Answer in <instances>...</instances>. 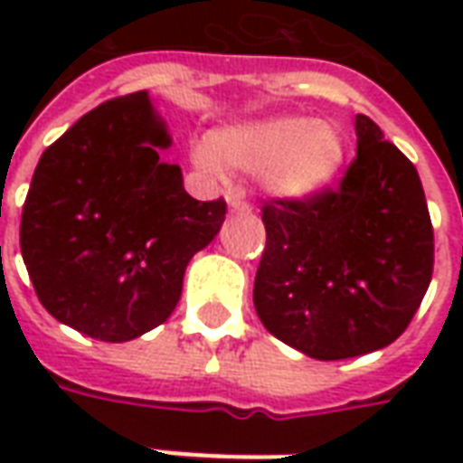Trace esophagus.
<instances>
[{
  "instance_id": "obj_1",
  "label": "esophagus",
  "mask_w": 463,
  "mask_h": 463,
  "mask_svg": "<svg viewBox=\"0 0 463 463\" xmlns=\"http://www.w3.org/2000/svg\"><path fill=\"white\" fill-rule=\"evenodd\" d=\"M228 205H231L232 213H250L252 211V205L245 201V195H242V193H231Z\"/></svg>"
}]
</instances>
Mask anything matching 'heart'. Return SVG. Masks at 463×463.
Instances as JSON below:
<instances>
[{
  "label": "heart",
  "instance_id": "heart-1",
  "mask_svg": "<svg viewBox=\"0 0 463 463\" xmlns=\"http://www.w3.org/2000/svg\"><path fill=\"white\" fill-rule=\"evenodd\" d=\"M345 153V136L332 123L307 116H275L222 128L213 141L193 148V161L221 181L228 175V165L255 173L275 198L305 201L335 181Z\"/></svg>",
  "mask_w": 463,
  "mask_h": 463
}]
</instances>
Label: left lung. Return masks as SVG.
<instances>
[{"instance_id": "8db88e82", "label": "left lung", "mask_w": 463, "mask_h": 463, "mask_svg": "<svg viewBox=\"0 0 463 463\" xmlns=\"http://www.w3.org/2000/svg\"><path fill=\"white\" fill-rule=\"evenodd\" d=\"M337 188L262 205L252 302L265 330L307 357L347 359L407 330L434 270V228L414 163L369 116Z\"/></svg>"}]
</instances>
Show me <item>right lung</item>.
<instances>
[{"label": "right lung", "mask_w": 463, "mask_h": 463, "mask_svg": "<svg viewBox=\"0 0 463 463\" xmlns=\"http://www.w3.org/2000/svg\"><path fill=\"white\" fill-rule=\"evenodd\" d=\"M148 91L81 116L39 158L19 242L46 312L101 342H128L171 317L183 275L218 235L225 201H195Z\"/></svg>", "instance_id": "1"}]
</instances>
